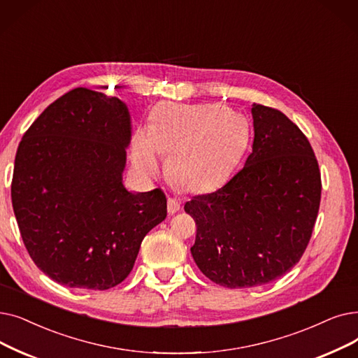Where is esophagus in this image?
Instances as JSON below:
<instances>
[{
    "label": "esophagus",
    "instance_id": "34e87169",
    "mask_svg": "<svg viewBox=\"0 0 358 358\" xmlns=\"http://www.w3.org/2000/svg\"><path fill=\"white\" fill-rule=\"evenodd\" d=\"M180 208H181V203L177 199H173V197L168 199V213L169 215L177 213L180 210Z\"/></svg>",
    "mask_w": 358,
    "mask_h": 358
}]
</instances>
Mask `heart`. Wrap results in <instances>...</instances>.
I'll use <instances>...</instances> for the list:
<instances>
[{"label":"heart","mask_w":358,"mask_h":358,"mask_svg":"<svg viewBox=\"0 0 358 358\" xmlns=\"http://www.w3.org/2000/svg\"><path fill=\"white\" fill-rule=\"evenodd\" d=\"M250 127L247 120L217 105L166 102L152 113L148 130L133 142V165L153 177L158 153L169 155L166 173L180 187L199 192L222 182L244 155Z\"/></svg>","instance_id":"b5f03b06"}]
</instances>
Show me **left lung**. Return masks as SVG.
<instances>
[{
  "mask_svg": "<svg viewBox=\"0 0 358 358\" xmlns=\"http://www.w3.org/2000/svg\"><path fill=\"white\" fill-rule=\"evenodd\" d=\"M253 150L216 192L184 205L197 225L196 265L227 288L269 284L301 259L320 205V169L304 133L281 111L253 103Z\"/></svg>",
  "mask_w": 358,
  "mask_h": 358,
  "instance_id": "left-lung-1",
  "label": "left lung"
}]
</instances>
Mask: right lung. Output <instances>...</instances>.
Wrapping results in <instances>:
<instances>
[{
    "mask_svg": "<svg viewBox=\"0 0 358 358\" xmlns=\"http://www.w3.org/2000/svg\"><path fill=\"white\" fill-rule=\"evenodd\" d=\"M130 136L126 103L86 87L54 101L23 134L13 209L29 256L61 285L121 284L145 236L166 217L161 189L122 185Z\"/></svg>",
    "mask_w": 358,
    "mask_h": 358,
    "instance_id": "obj_1",
    "label": "right lung"
}]
</instances>
